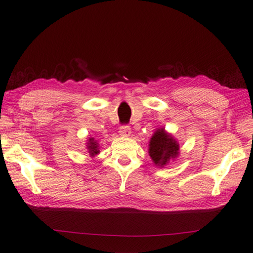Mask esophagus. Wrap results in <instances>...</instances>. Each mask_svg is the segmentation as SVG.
<instances>
[{
	"mask_svg": "<svg viewBox=\"0 0 253 253\" xmlns=\"http://www.w3.org/2000/svg\"><path fill=\"white\" fill-rule=\"evenodd\" d=\"M130 127L128 125H122L120 127V133L124 137H128L130 135Z\"/></svg>",
	"mask_w": 253,
	"mask_h": 253,
	"instance_id": "esophagus-1",
	"label": "esophagus"
}]
</instances>
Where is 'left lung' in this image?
Masks as SVG:
<instances>
[{
	"mask_svg": "<svg viewBox=\"0 0 253 253\" xmlns=\"http://www.w3.org/2000/svg\"><path fill=\"white\" fill-rule=\"evenodd\" d=\"M149 154L153 162L158 165H165L170 158L178 155V144L164 131V129H158L154 132L149 144Z\"/></svg>",
	"mask_w": 253,
	"mask_h": 253,
	"instance_id": "left-lung-1",
	"label": "left lung"
}]
</instances>
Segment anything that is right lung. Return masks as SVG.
<instances>
[{"instance_id": "1", "label": "right lung", "mask_w": 253, "mask_h": 253, "mask_svg": "<svg viewBox=\"0 0 253 253\" xmlns=\"http://www.w3.org/2000/svg\"><path fill=\"white\" fill-rule=\"evenodd\" d=\"M88 149H89V153L91 155H94V154H98L99 153V150H98V143H96L93 138L89 139V142H88Z\"/></svg>"}]
</instances>
